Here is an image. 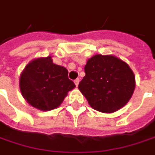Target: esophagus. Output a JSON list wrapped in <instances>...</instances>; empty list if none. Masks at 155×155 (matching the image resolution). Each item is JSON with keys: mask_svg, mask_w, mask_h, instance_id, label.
<instances>
[{"mask_svg": "<svg viewBox=\"0 0 155 155\" xmlns=\"http://www.w3.org/2000/svg\"><path fill=\"white\" fill-rule=\"evenodd\" d=\"M79 82H80V79L74 80V84H75V86L76 87H78V85H79Z\"/></svg>", "mask_w": 155, "mask_h": 155, "instance_id": "1", "label": "esophagus"}]
</instances>
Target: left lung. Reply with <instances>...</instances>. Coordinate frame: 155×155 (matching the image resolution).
Here are the masks:
<instances>
[{
    "label": "left lung",
    "mask_w": 155,
    "mask_h": 155,
    "mask_svg": "<svg viewBox=\"0 0 155 155\" xmlns=\"http://www.w3.org/2000/svg\"><path fill=\"white\" fill-rule=\"evenodd\" d=\"M79 89L97 111L112 113L126 104L135 89L134 74L122 59L96 54L87 59Z\"/></svg>",
    "instance_id": "obj_1"
}]
</instances>
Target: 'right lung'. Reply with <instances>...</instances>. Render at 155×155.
<instances>
[{
  "label": "right lung",
  "mask_w": 155,
  "mask_h": 155,
  "mask_svg": "<svg viewBox=\"0 0 155 155\" xmlns=\"http://www.w3.org/2000/svg\"><path fill=\"white\" fill-rule=\"evenodd\" d=\"M19 87L29 104L47 111L59 107L75 85L68 79V69L54 64L48 56L33 59L25 67Z\"/></svg>",
  "instance_id": "1"
}]
</instances>
